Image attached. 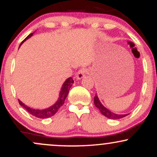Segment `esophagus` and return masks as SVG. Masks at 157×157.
<instances>
[{
  "instance_id": "34e87169",
  "label": "esophagus",
  "mask_w": 157,
  "mask_h": 157,
  "mask_svg": "<svg viewBox=\"0 0 157 157\" xmlns=\"http://www.w3.org/2000/svg\"><path fill=\"white\" fill-rule=\"evenodd\" d=\"M86 69H84V68H82V69L79 70L78 72L77 73V75H76V77L77 80H81L82 78H83V77L86 76Z\"/></svg>"
}]
</instances>
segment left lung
<instances>
[{
  "label": "left lung",
  "instance_id": "left-lung-1",
  "mask_svg": "<svg viewBox=\"0 0 157 157\" xmlns=\"http://www.w3.org/2000/svg\"><path fill=\"white\" fill-rule=\"evenodd\" d=\"M94 102L95 106H96L97 109H99L102 114L104 115L107 118L111 119V120H119V119L123 118L127 116V115H128V113H126V114H118V113H113L112 111H110V110L106 109L105 106L101 103V102L100 101L97 94H95V96L94 97Z\"/></svg>",
  "mask_w": 157,
  "mask_h": 157
}]
</instances>
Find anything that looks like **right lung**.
<instances>
[{"label": "right lung", "mask_w": 157, "mask_h": 157, "mask_svg": "<svg viewBox=\"0 0 157 157\" xmlns=\"http://www.w3.org/2000/svg\"><path fill=\"white\" fill-rule=\"evenodd\" d=\"M34 33L30 34L22 41L21 44H20L19 48L21 47V46L22 45L25 41L27 39L30 38L32 35H33ZM74 83V80L71 77H68V78L66 80L63 84L62 87H61L60 94H59V97L57 99V100L56 101L55 104L50 106V107L46 108V109H33V108L29 107L26 105H25L23 102H21V100H18L20 105L22 106L23 108H24L25 109L28 111V112H29L32 115L36 117L40 118V119H46L48 117H51L55 115L57 111H58V109L63 105L65 100H66V97L68 96V91H69L70 88L71 87L72 84Z\"/></svg>", "instance_id": "right-lung-1"}]
</instances>
